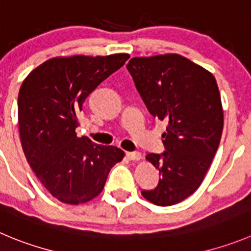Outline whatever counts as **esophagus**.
I'll use <instances>...</instances> for the list:
<instances>
[{
	"mask_svg": "<svg viewBox=\"0 0 251 251\" xmlns=\"http://www.w3.org/2000/svg\"><path fill=\"white\" fill-rule=\"evenodd\" d=\"M126 157L131 161L141 160V153L140 152H126Z\"/></svg>",
	"mask_w": 251,
	"mask_h": 251,
	"instance_id": "34e87169",
	"label": "esophagus"
}]
</instances>
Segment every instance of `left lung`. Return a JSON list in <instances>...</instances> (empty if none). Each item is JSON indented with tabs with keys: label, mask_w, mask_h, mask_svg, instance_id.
I'll use <instances>...</instances> for the list:
<instances>
[{
	"label": "left lung",
	"mask_w": 251,
	"mask_h": 251,
	"mask_svg": "<svg viewBox=\"0 0 251 251\" xmlns=\"http://www.w3.org/2000/svg\"><path fill=\"white\" fill-rule=\"evenodd\" d=\"M126 68L150 114L168 124L166 151L146 156L161 178L141 194L161 207L177 204L201 186L221 142L224 118L217 81L179 54L136 57Z\"/></svg>",
	"instance_id": "left-lung-1"
}]
</instances>
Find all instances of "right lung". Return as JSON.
I'll list each match as a JSON object with an SVG mask.
<instances>
[{"instance_id":"obj_1","label":"right lung","mask_w":251,"mask_h":251,"mask_svg":"<svg viewBox=\"0 0 251 251\" xmlns=\"http://www.w3.org/2000/svg\"><path fill=\"white\" fill-rule=\"evenodd\" d=\"M128 58L124 53L51 58L22 83L18 126L23 152L37 178L60 202L76 205L99 196L112 166L125 156L116 146L78 137L75 128L86 98Z\"/></svg>"}]
</instances>
